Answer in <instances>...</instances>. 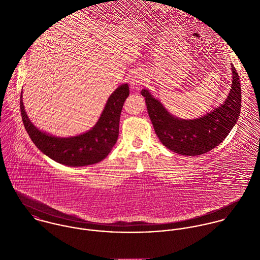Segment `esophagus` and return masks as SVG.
Returning a JSON list of instances; mask_svg holds the SVG:
<instances>
[{
  "instance_id": "esophagus-1",
  "label": "esophagus",
  "mask_w": 260,
  "mask_h": 260,
  "mask_svg": "<svg viewBox=\"0 0 260 260\" xmlns=\"http://www.w3.org/2000/svg\"><path fill=\"white\" fill-rule=\"evenodd\" d=\"M130 82H131V86L132 87L139 86V85H141L143 83V77H142V75L138 74V73L133 74L131 76Z\"/></svg>"
}]
</instances>
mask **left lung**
I'll return each mask as SVG.
<instances>
[{
  "instance_id": "obj_1",
  "label": "left lung",
  "mask_w": 260,
  "mask_h": 260,
  "mask_svg": "<svg viewBox=\"0 0 260 260\" xmlns=\"http://www.w3.org/2000/svg\"><path fill=\"white\" fill-rule=\"evenodd\" d=\"M231 69V90L224 104L199 119L175 118L147 90L141 91L154 130L165 147L181 155L196 156L215 148L226 138L241 109L239 76L233 65Z\"/></svg>"
}]
</instances>
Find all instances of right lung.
Listing matches in <instances>:
<instances>
[{"instance_id":"1","label":"right lung","mask_w":260,"mask_h":260,"mask_svg":"<svg viewBox=\"0 0 260 260\" xmlns=\"http://www.w3.org/2000/svg\"><path fill=\"white\" fill-rule=\"evenodd\" d=\"M129 96L127 84L118 87L109 97L97 124L87 133L70 138H57L36 128L20 101L22 120L34 144L54 161L67 166H86L102 161L116 144L123 104Z\"/></svg>"}]
</instances>
